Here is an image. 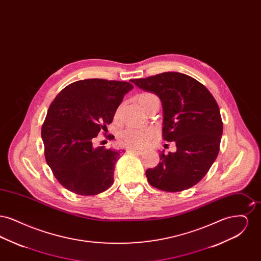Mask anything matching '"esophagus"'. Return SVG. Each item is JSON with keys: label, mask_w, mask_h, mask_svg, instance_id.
Listing matches in <instances>:
<instances>
[{"label": "esophagus", "mask_w": 261, "mask_h": 261, "mask_svg": "<svg viewBox=\"0 0 261 261\" xmlns=\"http://www.w3.org/2000/svg\"><path fill=\"white\" fill-rule=\"evenodd\" d=\"M130 151L131 152H133V153H136V154H139V155H142L145 151L144 150H142V149H130Z\"/></svg>", "instance_id": "34e87169"}]
</instances>
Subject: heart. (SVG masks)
Here are the masks:
<instances>
[{"instance_id":"1","label":"heart","mask_w":261,"mask_h":261,"mask_svg":"<svg viewBox=\"0 0 261 261\" xmlns=\"http://www.w3.org/2000/svg\"><path fill=\"white\" fill-rule=\"evenodd\" d=\"M158 97L151 93H142L137 97V100L140 106L146 110V108L151 102L152 99H156ZM118 116V111L115 112V118ZM155 135V131L151 127H144V128H129L122 131L118 135V141L121 145L128 148H145Z\"/></svg>"}]
</instances>
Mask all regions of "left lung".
<instances>
[{
  "instance_id": "8db88e82",
  "label": "left lung",
  "mask_w": 261,
  "mask_h": 261,
  "mask_svg": "<svg viewBox=\"0 0 261 261\" xmlns=\"http://www.w3.org/2000/svg\"><path fill=\"white\" fill-rule=\"evenodd\" d=\"M130 81L159 96L163 110V140L174 141L177 148L168 154L162 152L158 166L146 171L149 184L165 192L195 186L219 152L223 123L216 100L198 80L179 72Z\"/></svg>"
}]
</instances>
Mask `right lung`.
I'll return each mask as SVG.
<instances>
[{
	"instance_id": "1",
	"label": "right lung",
	"mask_w": 261,
	"mask_h": 261,
	"mask_svg": "<svg viewBox=\"0 0 261 261\" xmlns=\"http://www.w3.org/2000/svg\"><path fill=\"white\" fill-rule=\"evenodd\" d=\"M132 88L124 81L79 80L51 101L41 131L45 159L54 176L68 191L94 196L113 184L115 163L124 149L94 148L93 139L112 123Z\"/></svg>"
}]
</instances>
